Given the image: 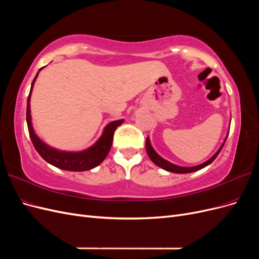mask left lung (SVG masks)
Listing matches in <instances>:
<instances>
[{
    "mask_svg": "<svg viewBox=\"0 0 259 259\" xmlns=\"http://www.w3.org/2000/svg\"><path fill=\"white\" fill-rule=\"evenodd\" d=\"M228 134H229V133H228ZM227 137H228V135L226 136V139H227ZM226 139H225V142L223 143V145L221 146V148H219L218 150H217V152H216L213 156H211V158H210L209 160H207V161L204 162V163L200 164V165L191 166V167L178 166V165H175V164H173V163H170V162L166 161L165 159H163L162 156H160L158 153H156V152L154 151V149L152 148V146H151V144H150V139H149V137H147V139H146V150H147V153H148V155H149V158H150V160L155 164V165H158V166H160L161 168L165 169V170H167V171H171V173L187 174V173H192V171H197V170H199V169H202L203 167H205V166L209 165V164L216 159V156L219 154V152L222 151V149H223V147H224V145H225V143H226Z\"/></svg>",
    "mask_w": 259,
    "mask_h": 259,
    "instance_id": "left-lung-1",
    "label": "left lung"
}]
</instances>
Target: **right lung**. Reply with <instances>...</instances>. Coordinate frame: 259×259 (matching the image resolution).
<instances>
[{"instance_id":"right-lung-1","label":"right lung","mask_w":259,"mask_h":259,"mask_svg":"<svg viewBox=\"0 0 259 259\" xmlns=\"http://www.w3.org/2000/svg\"><path fill=\"white\" fill-rule=\"evenodd\" d=\"M41 69L38 70V72L41 71ZM38 72L36 73L35 77L33 79L32 84H31V89L28 96V103H27V124H28L31 142H32L35 150L46 162H49L50 164H52V165L56 166L60 169L83 171V170H89L98 166L99 164L106 159V156L108 155L109 151H110L114 131L116 130L117 126H119V125L123 123V120H117V121L109 123L105 127L103 135L100 136V138L95 144H94L92 147H90L89 149H86V150L79 151V152L60 151V150H57V149H54L48 146L36 136L34 130L32 127V122H31L30 97H31V92H32L34 82L38 75Z\"/></svg>"}]
</instances>
